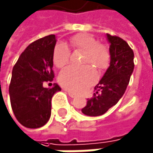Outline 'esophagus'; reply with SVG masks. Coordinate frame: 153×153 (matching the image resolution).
I'll use <instances>...</instances> for the list:
<instances>
[{"mask_svg":"<svg viewBox=\"0 0 153 153\" xmlns=\"http://www.w3.org/2000/svg\"><path fill=\"white\" fill-rule=\"evenodd\" d=\"M67 93L69 94V96H71V98H74L75 97V94L74 93H72V92H71V91H67Z\"/></svg>","mask_w":153,"mask_h":153,"instance_id":"1","label":"esophagus"}]
</instances>
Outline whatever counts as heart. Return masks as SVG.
Returning <instances> with one entry per match:
<instances>
[{
  "label": "heart",
  "mask_w": 153,
  "mask_h": 153,
  "mask_svg": "<svg viewBox=\"0 0 153 153\" xmlns=\"http://www.w3.org/2000/svg\"><path fill=\"white\" fill-rule=\"evenodd\" d=\"M70 42L74 49L84 51L83 63L91 64L98 69L108 67L111 61L109 48L87 33L75 35L71 38ZM71 51L68 46L63 42H58L53 50L52 60L55 66L62 68L69 62ZM91 65H86L82 68L68 66L63 69L58 81L66 90L72 92H82L87 90L97 80V72Z\"/></svg>",
  "instance_id": "obj_1"
}]
</instances>
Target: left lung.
<instances>
[{"label": "left lung", "mask_w": 153, "mask_h": 153, "mask_svg": "<svg viewBox=\"0 0 153 153\" xmlns=\"http://www.w3.org/2000/svg\"><path fill=\"white\" fill-rule=\"evenodd\" d=\"M107 39L110 42V66L95 86L96 93L88 99L87 104L82 110L88 116L102 115L120 101L134 69V53L129 44L122 38L109 33Z\"/></svg>", "instance_id": "left-lung-1"}]
</instances>
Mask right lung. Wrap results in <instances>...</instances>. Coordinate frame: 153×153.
Returning <instances> with one entry per match:
<instances>
[{"instance_id":"1","label":"right lung","mask_w":153,"mask_h":153,"mask_svg":"<svg viewBox=\"0 0 153 153\" xmlns=\"http://www.w3.org/2000/svg\"><path fill=\"white\" fill-rule=\"evenodd\" d=\"M55 35L51 34L31 42L13 66L9 87L10 105L17 121L26 128L36 129L51 117V98L61 91L58 84L44 88V82L54 78L53 50Z\"/></svg>"}]
</instances>
